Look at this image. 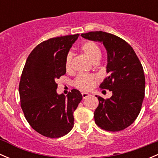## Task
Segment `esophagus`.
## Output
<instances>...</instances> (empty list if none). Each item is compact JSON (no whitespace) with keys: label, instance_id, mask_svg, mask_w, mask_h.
I'll return each mask as SVG.
<instances>
[{"label":"esophagus","instance_id":"34e87169","mask_svg":"<svg viewBox=\"0 0 158 158\" xmlns=\"http://www.w3.org/2000/svg\"><path fill=\"white\" fill-rule=\"evenodd\" d=\"M82 98H83V99H85V98H88V97H89L90 95H89V93H86V92H82Z\"/></svg>","mask_w":158,"mask_h":158}]
</instances>
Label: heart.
I'll return each mask as SVG.
<instances>
[{
    "instance_id": "heart-1",
    "label": "heart",
    "mask_w": 158,
    "mask_h": 158,
    "mask_svg": "<svg viewBox=\"0 0 158 158\" xmlns=\"http://www.w3.org/2000/svg\"><path fill=\"white\" fill-rule=\"evenodd\" d=\"M81 50L93 63H98L102 57V51L93 41H87L81 47ZM65 68L70 72L73 69V54L68 52L65 59ZM98 82V77L93 74H79L74 81L75 86L80 90H90Z\"/></svg>"
}]
</instances>
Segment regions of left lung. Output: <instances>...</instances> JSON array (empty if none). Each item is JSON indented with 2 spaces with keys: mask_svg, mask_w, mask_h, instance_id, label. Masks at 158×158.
Listing matches in <instances>:
<instances>
[{
  "mask_svg": "<svg viewBox=\"0 0 158 158\" xmlns=\"http://www.w3.org/2000/svg\"><path fill=\"white\" fill-rule=\"evenodd\" d=\"M81 36L102 43L107 51L109 76L99 87L111 91L112 95L107 99L95 95L99 102L94 112L95 124L109 131L124 130L135 122L141 111L145 90L142 65L133 48L115 35L93 31Z\"/></svg>",
  "mask_w": 158,
  "mask_h": 158,
  "instance_id": "left-lung-1",
  "label": "left lung"
}]
</instances>
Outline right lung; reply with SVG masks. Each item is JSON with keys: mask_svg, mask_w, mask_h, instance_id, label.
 <instances>
[{"mask_svg": "<svg viewBox=\"0 0 158 158\" xmlns=\"http://www.w3.org/2000/svg\"><path fill=\"white\" fill-rule=\"evenodd\" d=\"M79 34L50 38L36 46L22 72L20 106L30 126L44 136L63 137L74 125L73 112L82 99L77 89L67 96L56 92V80L66 74L65 59Z\"/></svg>", "mask_w": 158, "mask_h": 158, "instance_id": "1", "label": "right lung"}]
</instances>
